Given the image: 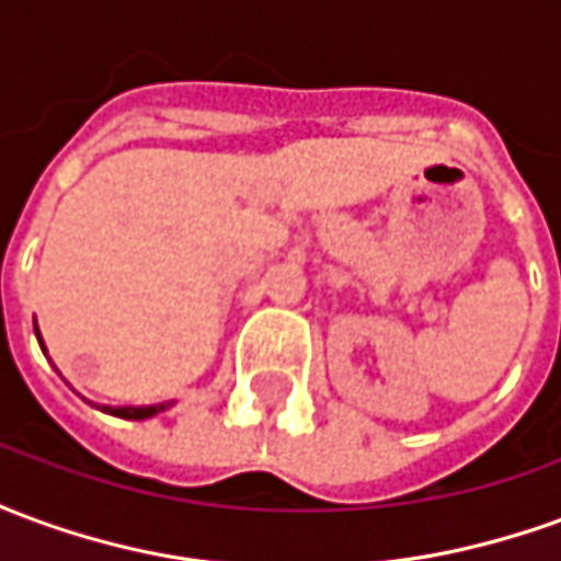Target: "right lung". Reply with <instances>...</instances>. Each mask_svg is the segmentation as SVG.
Listing matches in <instances>:
<instances>
[{
    "label": "right lung",
    "instance_id": "obj_1",
    "mask_svg": "<svg viewBox=\"0 0 561 561\" xmlns=\"http://www.w3.org/2000/svg\"><path fill=\"white\" fill-rule=\"evenodd\" d=\"M35 336H38V328H35ZM42 342V336H38ZM44 348V342H42ZM164 405H140V409H104V412L116 414V417H126V421H144V417H152L156 412H161Z\"/></svg>",
    "mask_w": 561,
    "mask_h": 561
}]
</instances>
